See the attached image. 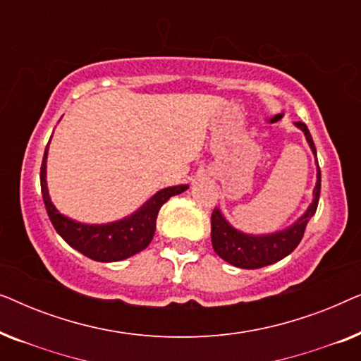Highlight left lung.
<instances>
[{
    "mask_svg": "<svg viewBox=\"0 0 361 361\" xmlns=\"http://www.w3.org/2000/svg\"><path fill=\"white\" fill-rule=\"evenodd\" d=\"M294 125L304 133L310 149L317 157V151H315V145L307 126L302 121H295ZM315 162H317V159H315ZM319 197L320 167L317 162V182H315L314 187V199L307 207V210L288 228L268 235L245 233V231H240L235 226H231L230 221L221 215L220 209H215L214 214H212V246H214L215 253L221 259H225L226 263L243 269H258L263 268V266L278 263V261L286 258L298 248L304 236L305 226H307L309 220L312 219L315 210H317Z\"/></svg>",
    "mask_w": 361,
    "mask_h": 361,
    "instance_id": "1",
    "label": "left lung"
}]
</instances>
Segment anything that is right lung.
<instances>
[{
	"label": "right lung",
	"mask_w": 361,
	"mask_h": 361,
	"mask_svg": "<svg viewBox=\"0 0 361 361\" xmlns=\"http://www.w3.org/2000/svg\"><path fill=\"white\" fill-rule=\"evenodd\" d=\"M46 146L41 166V190L44 205H46L47 215L51 219L54 228L73 250L80 251L87 258L100 263H113L130 258V256L140 253L151 243L156 231V219L159 209L171 199L172 195H179L189 189V185H172L156 192L149 200H146L135 214L125 216V219L111 221V224L90 225L82 221L72 220L62 215L52 204L49 197L47 182H46V164H47Z\"/></svg>",
	"instance_id": "right-lung-1"
}]
</instances>
